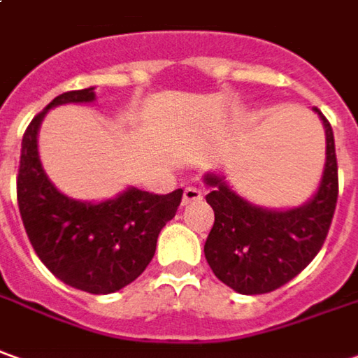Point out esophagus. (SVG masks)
<instances>
[{"instance_id": "1", "label": "esophagus", "mask_w": 358, "mask_h": 358, "mask_svg": "<svg viewBox=\"0 0 358 358\" xmlns=\"http://www.w3.org/2000/svg\"><path fill=\"white\" fill-rule=\"evenodd\" d=\"M201 199V189L194 188V186H188L184 189V196H182V203L188 206V203H194V201H199Z\"/></svg>"}]
</instances>
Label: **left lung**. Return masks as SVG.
<instances>
[{
    "label": "left lung",
    "mask_w": 358,
    "mask_h": 358,
    "mask_svg": "<svg viewBox=\"0 0 358 358\" xmlns=\"http://www.w3.org/2000/svg\"><path fill=\"white\" fill-rule=\"evenodd\" d=\"M325 127V169L317 192L306 203L290 210H268L250 203L231 188L221 174L208 172L206 196L215 221L203 245L213 274L239 294L255 296L276 290L298 276L323 247L331 225L339 178L335 138L329 121Z\"/></svg>",
    "instance_id": "8db88e82"
}]
</instances>
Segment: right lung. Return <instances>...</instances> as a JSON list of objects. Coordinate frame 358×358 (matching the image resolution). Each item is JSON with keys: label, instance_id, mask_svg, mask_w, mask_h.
Returning a JSON list of instances; mask_svg holds the SVG:
<instances>
[{"label": "right lung", "instance_id": "obj_1", "mask_svg": "<svg viewBox=\"0 0 358 358\" xmlns=\"http://www.w3.org/2000/svg\"><path fill=\"white\" fill-rule=\"evenodd\" d=\"M94 99V87L60 94L31 121L21 143L17 201L33 249L58 280L90 294H111L138 278L152 261L182 189L159 196L131 186L97 203L57 189L38 159L41 123L48 109Z\"/></svg>", "mask_w": 358, "mask_h": 358}]
</instances>
